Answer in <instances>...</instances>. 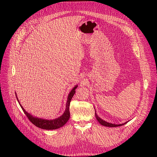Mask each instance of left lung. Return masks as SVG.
<instances>
[{"mask_svg": "<svg viewBox=\"0 0 157 157\" xmlns=\"http://www.w3.org/2000/svg\"><path fill=\"white\" fill-rule=\"evenodd\" d=\"M95 115H96V118L97 121H98L99 123H100V124H101V125H103V126H107V127H117V126H122V125H124V124H126V123L128 122H125V123H123V124H111V123H109V122H106V121H103V120L101 119V118H99V117L98 116L97 114H96V111H95Z\"/></svg>", "mask_w": 157, "mask_h": 157, "instance_id": "8db88e82", "label": "left lung"}]
</instances>
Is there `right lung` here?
Returning a JSON list of instances; mask_svg holds the SVG:
<instances>
[{"mask_svg":"<svg viewBox=\"0 0 157 157\" xmlns=\"http://www.w3.org/2000/svg\"><path fill=\"white\" fill-rule=\"evenodd\" d=\"M77 88V85L73 88V90H71V92L69 94L67 103H66V109L64 113L61 117H59L58 118H56V119L46 120V119H43V118H39L37 117H33L31 115H30L29 113H28L27 111H25V109H23V107L20 105H20L22 109V110L25 114V115L28 118H29V120L36 126L44 130L58 129V128H59L61 127H62L63 125H65L66 124V122L69 121V118L70 117V112H69L70 102L71 101V99H72V98L73 97L74 94H75V90ZM17 101L19 102L17 98Z\"/></svg>","mask_w":157,"mask_h":157,"instance_id":"add662e5","label":"right lung"}]
</instances>
